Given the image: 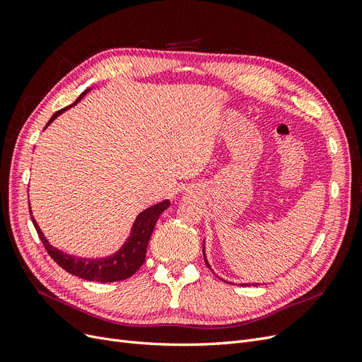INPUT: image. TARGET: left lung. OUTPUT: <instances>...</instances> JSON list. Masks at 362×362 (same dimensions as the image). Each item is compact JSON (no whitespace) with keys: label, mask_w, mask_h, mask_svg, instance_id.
I'll return each instance as SVG.
<instances>
[{"label":"left lung","mask_w":362,"mask_h":362,"mask_svg":"<svg viewBox=\"0 0 362 362\" xmlns=\"http://www.w3.org/2000/svg\"><path fill=\"white\" fill-rule=\"evenodd\" d=\"M202 254H204V259H205V264H206L208 267H210V264H208V261H206V257H205V247H202ZM246 286H249V284H246ZM255 286H257V284H255Z\"/></svg>","instance_id":"8db88e82"}]
</instances>
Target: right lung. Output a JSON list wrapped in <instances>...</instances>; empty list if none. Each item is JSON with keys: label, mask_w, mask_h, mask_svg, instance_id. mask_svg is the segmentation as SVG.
<instances>
[{"label": "right lung", "mask_w": 362, "mask_h": 362, "mask_svg": "<svg viewBox=\"0 0 362 362\" xmlns=\"http://www.w3.org/2000/svg\"><path fill=\"white\" fill-rule=\"evenodd\" d=\"M89 90L90 89L84 90L78 96V100H76L72 105L78 103ZM72 105L64 107V108H62V110L54 113L51 116V119L48 120L47 127L52 122L54 119L60 116L63 112H66L68 108H71ZM169 205H170L169 201H163L160 204H156V205L146 208L145 211H141L136 217L134 225H133V228H131L129 237L127 238V242L122 245V247H120L116 254H113L110 257L95 258V259L74 257L69 254H64V252L59 250L57 247L51 246L48 243V240L45 238V235H43V233L40 231V228L36 223L35 217L33 216H31V221H33V225H35V228H36V231L39 234V238L42 240L43 246H45L47 252L49 254V257L56 261L62 269H64L74 276H78V278H83L87 281L116 282V281H124L129 276H133L134 273L141 267V264H144L151 234H152V231H154L160 214L164 210H168Z\"/></svg>", "instance_id": "1"}]
</instances>
